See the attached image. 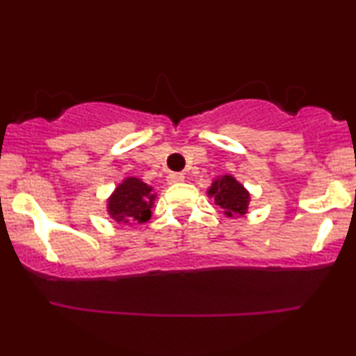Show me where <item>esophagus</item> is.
<instances>
[{
	"label": "esophagus",
	"instance_id": "1",
	"mask_svg": "<svg viewBox=\"0 0 356 356\" xmlns=\"http://www.w3.org/2000/svg\"><path fill=\"white\" fill-rule=\"evenodd\" d=\"M183 179H184V175L183 173H170L168 177H167V181L170 184H178V183H181Z\"/></svg>",
	"mask_w": 356,
	"mask_h": 356
}]
</instances>
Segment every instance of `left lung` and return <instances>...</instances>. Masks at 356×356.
Segmentation results:
<instances>
[{
	"instance_id": "8db88e82",
	"label": "left lung",
	"mask_w": 356,
	"mask_h": 356,
	"mask_svg": "<svg viewBox=\"0 0 356 356\" xmlns=\"http://www.w3.org/2000/svg\"><path fill=\"white\" fill-rule=\"evenodd\" d=\"M207 193L227 217H240L246 213L250 194L230 175L216 179Z\"/></svg>"
}]
</instances>
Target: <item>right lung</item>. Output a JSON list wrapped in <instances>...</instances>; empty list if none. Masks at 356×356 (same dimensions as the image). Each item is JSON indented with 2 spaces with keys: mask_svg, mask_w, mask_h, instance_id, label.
<instances>
[{
  "mask_svg": "<svg viewBox=\"0 0 356 356\" xmlns=\"http://www.w3.org/2000/svg\"><path fill=\"white\" fill-rule=\"evenodd\" d=\"M152 188L138 178H128L116 188L108 201L110 216L118 222L144 223L150 218L154 202Z\"/></svg>",
  "mask_w": 356,
  "mask_h": 356,
  "instance_id": "add662e5",
  "label": "right lung"
}]
</instances>
